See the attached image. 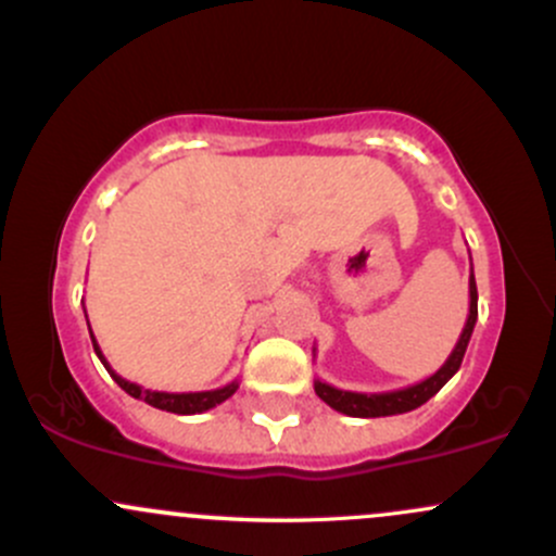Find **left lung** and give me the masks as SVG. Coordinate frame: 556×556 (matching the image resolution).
<instances>
[{
    "instance_id": "obj_1",
    "label": "left lung",
    "mask_w": 556,
    "mask_h": 556,
    "mask_svg": "<svg viewBox=\"0 0 556 556\" xmlns=\"http://www.w3.org/2000/svg\"><path fill=\"white\" fill-rule=\"evenodd\" d=\"M475 324H477V283H475V273H471L467 324H464V331L462 337H458L456 348H453L451 355H447V361L432 376H427V379L419 381V384H410V387H403V390H392V392H348L315 379V395L324 400V403L331 405L333 410H339V414L355 416V419H379V416L408 414V410L419 408V405L427 403L429 397L438 395V392L447 384V379L462 368L464 352L469 348Z\"/></svg>"
}]
</instances>
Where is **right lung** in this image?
I'll return each mask as SVG.
<instances>
[{
  "label": "right lung",
  "instance_id": "1",
  "mask_svg": "<svg viewBox=\"0 0 556 556\" xmlns=\"http://www.w3.org/2000/svg\"><path fill=\"white\" fill-rule=\"evenodd\" d=\"M89 326V320H87ZM89 337H92V348H94V355L100 357V363L105 366V371L113 376V381H116L118 387H122L127 395H132L137 400H146L148 405H153V408L159 410H169V414H180V416H190V414H204V410L214 408V405L225 403L232 392L238 390V381H230V384L219 387V390H206V392H156V390H146V387L135 384V381H127L124 376H118L116 371L111 368V363L105 361L103 350H100L98 339H94V333L89 331Z\"/></svg>",
  "mask_w": 556,
  "mask_h": 556
}]
</instances>
